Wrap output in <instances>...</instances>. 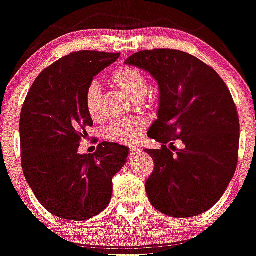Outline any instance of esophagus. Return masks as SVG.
Segmentation results:
<instances>
[{
    "label": "esophagus",
    "mask_w": 256,
    "mask_h": 256,
    "mask_svg": "<svg viewBox=\"0 0 256 256\" xmlns=\"http://www.w3.org/2000/svg\"><path fill=\"white\" fill-rule=\"evenodd\" d=\"M141 152H142V150L138 146H132L130 148V154H131L133 158H134V156H139L141 154Z\"/></svg>",
    "instance_id": "1"
}]
</instances>
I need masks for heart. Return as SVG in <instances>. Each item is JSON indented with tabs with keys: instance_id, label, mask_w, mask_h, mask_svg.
I'll list each match as a JSON object with an SVG mask.
<instances>
[{
	"instance_id": "b5f03b06",
	"label": "heart",
	"mask_w": 256,
	"mask_h": 256,
	"mask_svg": "<svg viewBox=\"0 0 256 256\" xmlns=\"http://www.w3.org/2000/svg\"><path fill=\"white\" fill-rule=\"evenodd\" d=\"M110 85L120 90L132 102H140L146 98L147 78L138 68L125 66L109 77ZM85 104L90 118L100 120L102 118L101 109V90L98 84L92 82L85 94ZM146 128V123L142 120H123L114 122L106 128V136L114 142L122 144H132L138 141Z\"/></svg>"
}]
</instances>
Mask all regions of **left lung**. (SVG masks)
<instances>
[{
	"label": "left lung",
	"instance_id": "8db88e82",
	"mask_svg": "<svg viewBox=\"0 0 256 256\" xmlns=\"http://www.w3.org/2000/svg\"><path fill=\"white\" fill-rule=\"evenodd\" d=\"M125 64L150 72L160 88L158 116L148 136L163 144L144 150L154 161L146 182L152 206L177 218L207 212L238 163L239 117L228 86L212 68L174 49L138 52ZM171 138L184 144L176 154L165 146Z\"/></svg>",
	"mask_w": 256,
	"mask_h": 256
}]
</instances>
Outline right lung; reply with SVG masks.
Masks as SVG:
<instances>
[{
	"mask_svg": "<svg viewBox=\"0 0 256 256\" xmlns=\"http://www.w3.org/2000/svg\"><path fill=\"white\" fill-rule=\"evenodd\" d=\"M120 54L71 52L41 72L20 112L22 168L34 196L52 215L88 220L112 200V177L126 163L128 147L102 142L79 154L93 120L85 94L94 77Z\"/></svg>",
	"mask_w": 256,
	"mask_h": 256,
	"instance_id": "right-lung-1",
	"label": "right lung"
}]
</instances>
